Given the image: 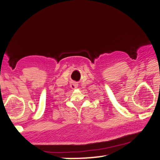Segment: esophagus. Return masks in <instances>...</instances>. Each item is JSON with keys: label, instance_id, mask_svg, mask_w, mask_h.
<instances>
[{"label": "esophagus", "instance_id": "34e87169", "mask_svg": "<svg viewBox=\"0 0 160 160\" xmlns=\"http://www.w3.org/2000/svg\"><path fill=\"white\" fill-rule=\"evenodd\" d=\"M77 87H78V84L76 82H72V84H71V87L72 89H75Z\"/></svg>", "mask_w": 160, "mask_h": 160}]
</instances>
